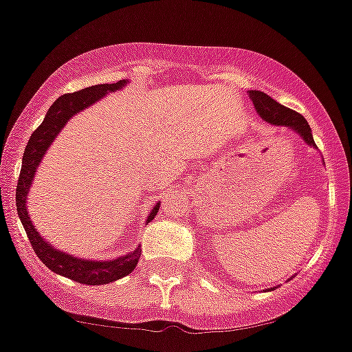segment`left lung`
Instances as JSON below:
<instances>
[{"label": "left lung", "instance_id": "obj_1", "mask_svg": "<svg viewBox=\"0 0 352 352\" xmlns=\"http://www.w3.org/2000/svg\"><path fill=\"white\" fill-rule=\"evenodd\" d=\"M250 99L255 104L256 113L260 114L262 120H265V123L274 124V126H284L287 130L294 131L299 137L305 140L306 145L315 148V140H313L311 128H309L308 121L301 116L296 111L289 109V107L283 106V104L276 102L270 96H267L265 92H260V90H250ZM277 289V287H270L269 291Z\"/></svg>", "mask_w": 352, "mask_h": 352}]
</instances>
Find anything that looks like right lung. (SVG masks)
Wrapping results in <instances>:
<instances>
[{
  "mask_svg": "<svg viewBox=\"0 0 352 352\" xmlns=\"http://www.w3.org/2000/svg\"><path fill=\"white\" fill-rule=\"evenodd\" d=\"M126 83L128 80H118L116 83H99V85L87 87V89L78 90V92L65 94V96L54 100V104L50 107L41 126L29 138V144H27L25 152H23L19 184H16V212H19L23 229H25L27 236H29L30 245H32L34 252L39 256L41 262L47 269L53 270L54 274H58V276L68 277V279L75 280V283L89 284V286H100V284L114 283V280L133 272L142 255L140 246H137L133 252L113 260L78 258V256L61 252V250L54 248L50 241H46L39 234L36 226L32 224L29 210H27V197H29L34 176H36L37 168H39L44 154L51 147V144L58 137L59 131L66 126V123L75 114H78L80 111L96 104L97 100L106 97L107 94L121 90ZM159 207H161V204L157 201L152 207L147 222H151L157 215Z\"/></svg>",
  "mask_w": 352,
  "mask_h": 352,
  "instance_id": "1",
  "label": "right lung"
}]
</instances>
